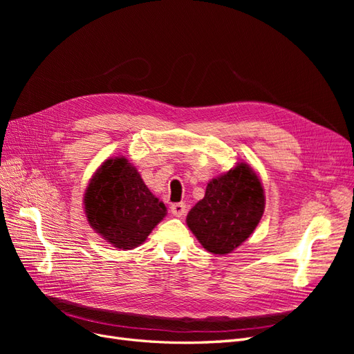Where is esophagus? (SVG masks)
I'll return each mask as SVG.
<instances>
[{"mask_svg": "<svg viewBox=\"0 0 354 354\" xmlns=\"http://www.w3.org/2000/svg\"><path fill=\"white\" fill-rule=\"evenodd\" d=\"M171 214H173L174 217H183L186 214V203L183 202L173 203V205H171Z\"/></svg>", "mask_w": 354, "mask_h": 354, "instance_id": "1", "label": "esophagus"}]
</instances>
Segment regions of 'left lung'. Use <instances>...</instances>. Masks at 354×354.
<instances>
[{
  "label": "left lung",
  "instance_id": "1",
  "mask_svg": "<svg viewBox=\"0 0 354 354\" xmlns=\"http://www.w3.org/2000/svg\"><path fill=\"white\" fill-rule=\"evenodd\" d=\"M263 212L260 178L239 164L209 181L205 196L187 214V226L207 251L229 254L250 238Z\"/></svg>",
  "mask_w": 354,
  "mask_h": 354
}]
</instances>
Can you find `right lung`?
I'll return each instance as SVG.
<instances>
[{
  "mask_svg": "<svg viewBox=\"0 0 354 354\" xmlns=\"http://www.w3.org/2000/svg\"><path fill=\"white\" fill-rule=\"evenodd\" d=\"M90 226L120 250H133L165 217L167 208L125 158L108 159L85 192Z\"/></svg>",
  "mask_w": 354,
  "mask_h": 354,
  "instance_id": "obj_1",
  "label": "right lung"
}]
</instances>
